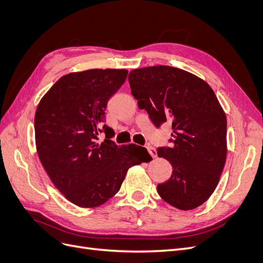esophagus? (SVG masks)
I'll return each instance as SVG.
<instances>
[{"instance_id":"obj_1","label":"esophagus","mask_w":263,"mask_h":263,"mask_svg":"<svg viewBox=\"0 0 263 263\" xmlns=\"http://www.w3.org/2000/svg\"><path fill=\"white\" fill-rule=\"evenodd\" d=\"M147 149L153 158H157V151L156 149H155L153 146H147Z\"/></svg>"}]
</instances>
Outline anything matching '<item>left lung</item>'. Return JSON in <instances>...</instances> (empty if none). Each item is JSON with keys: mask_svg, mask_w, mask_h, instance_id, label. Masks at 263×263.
I'll return each mask as SVG.
<instances>
[{"mask_svg": "<svg viewBox=\"0 0 263 263\" xmlns=\"http://www.w3.org/2000/svg\"><path fill=\"white\" fill-rule=\"evenodd\" d=\"M132 95L156 126L170 122L172 147L158 157L172 166L171 178L157 185L159 196L180 210H192L215 192L227 160V116L201 78L170 66H151L129 73Z\"/></svg>", "mask_w": 263, "mask_h": 263, "instance_id": "8db88e82", "label": "left lung"}]
</instances>
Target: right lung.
I'll use <instances>...</instances> for the list:
<instances>
[{
  "instance_id": "obj_1",
  "label": "right lung",
  "mask_w": 263,
  "mask_h": 263,
  "mask_svg": "<svg viewBox=\"0 0 263 263\" xmlns=\"http://www.w3.org/2000/svg\"><path fill=\"white\" fill-rule=\"evenodd\" d=\"M126 69H89L60 78L37 104V156L56 189L82 208L99 207L120 190L128 170L152 160L139 145L114 144L104 124L107 102L126 79ZM103 128L107 140L99 143Z\"/></svg>"
}]
</instances>
